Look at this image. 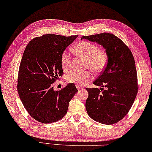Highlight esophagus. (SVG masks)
<instances>
[{
	"mask_svg": "<svg viewBox=\"0 0 152 152\" xmlns=\"http://www.w3.org/2000/svg\"><path fill=\"white\" fill-rule=\"evenodd\" d=\"M76 88H77V89H78V91H81V90H82V89H83V88H81V86H77V85L76 86Z\"/></svg>",
	"mask_w": 152,
	"mask_h": 152,
	"instance_id": "obj_1",
	"label": "esophagus"
}]
</instances>
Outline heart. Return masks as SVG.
Masks as SVG:
<instances>
[{"instance_id":"1","label":"heart","mask_w":152,"mask_h":152,"mask_svg":"<svg viewBox=\"0 0 152 152\" xmlns=\"http://www.w3.org/2000/svg\"><path fill=\"white\" fill-rule=\"evenodd\" d=\"M75 53L86 60V66L95 73H99L104 70L107 63V56L105 52L99 47L89 42L83 41L76 44L73 48ZM61 64L64 71L71 70V56L68 52L64 51L61 54ZM93 79V75L89 71H74L67 77L69 83L83 86Z\"/></svg>"}]
</instances>
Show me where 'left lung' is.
Returning <instances> with one entry per match:
<instances>
[{"label": "left lung", "mask_w": 152, "mask_h": 152, "mask_svg": "<svg viewBox=\"0 0 152 152\" xmlns=\"http://www.w3.org/2000/svg\"><path fill=\"white\" fill-rule=\"evenodd\" d=\"M82 39L102 46L108 56L106 68L94 84L98 88H86L88 115L95 121L112 125L123 119L135 101L138 91L137 75L133 54L114 34L102 33ZM105 87V89L103 88Z\"/></svg>", "instance_id": "obj_1"}]
</instances>
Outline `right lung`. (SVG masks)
Wrapping results in <instances>:
<instances>
[{"instance_id":"add662e5","label":"right lung","mask_w":152,"mask_h":152,"mask_svg":"<svg viewBox=\"0 0 152 152\" xmlns=\"http://www.w3.org/2000/svg\"><path fill=\"white\" fill-rule=\"evenodd\" d=\"M77 38L46 34L31 39L25 49L17 91L26 110L37 121L47 124L61 120L77 92L74 83H69L59 91L54 90L53 87L63 74L61 54Z\"/></svg>"}]
</instances>
